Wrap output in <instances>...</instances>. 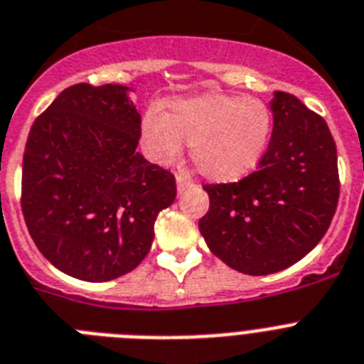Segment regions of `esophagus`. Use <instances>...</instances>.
<instances>
[{"label": "esophagus", "instance_id": "1", "mask_svg": "<svg viewBox=\"0 0 364 364\" xmlns=\"http://www.w3.org/2000/svg\"><path fill=\"white\" fill-rule=\"evenodd\" d=\"M189 186H191V182L184 175H176V191H178V195L184 193Z\"/></svg>", "mask_w": 364, "mask_h": 364}]
</instances>
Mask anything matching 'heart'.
Instances as JSON below:
<instances>
[{
	"instance_id": "b5f03b06",
	"label": "heart",
	"mask_w": 364,
	"mask_h": 364,
	"mask_svg": "<svg viewBox=\"0 0 364 364\" xmlns=\"http://www.w3.org/2000/svg\"><path fill=\"white\" fill-rule=\"evenodd\" d=\"M141 147L169 166L189 144V158L208 180L232 184L247 178L265 156L272 134V112L262 99L198 93L167 102L164 117L141 119Z\"/></svg>"
}]
</instances>
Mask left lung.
Here are the masks:
<instances>
[{"label": "left lung", "mask_w": 364, "mask_h": 364, "mask_svg": "<svg viewBox=\"0 0 364 364\" xmlns=\"http://www.w3.org/2000/svg\"><path fill=\"white\" fill-rule=\"evenodd\" d=\"M272 136L262 164L234 184L204 186L210 210L198 220L208 248L250 276L284 271L318 245L338 200L337 147L318 114L274 92Z\"/></svg>", "instance_id": "8db88e82"}]
</instances>
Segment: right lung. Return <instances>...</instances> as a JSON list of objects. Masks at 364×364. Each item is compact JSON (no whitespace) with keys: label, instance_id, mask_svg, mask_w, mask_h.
<instances>
[{"label":"right lung","instance_id":"obj_1","mask_svg":"<svg viewBox=\"0 0 364 364\" xmlns=\"http://www.w3.org/2000/svg\"><path fill=\"white\" fill-rule=\"evenodd\" d=\"M121 85L66 88L31 127L21 212L51 265L85 282L134 271L175 176L138 152L141 116Z\"/></svg>","mask_w":364,"mask_h":364}]
</instances>
